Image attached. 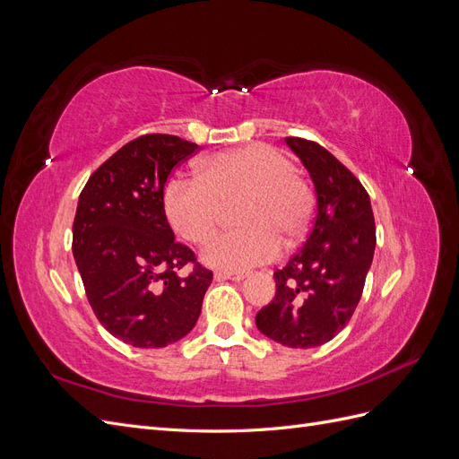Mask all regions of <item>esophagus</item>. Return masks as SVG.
I'll list each match as a JSON object with an SVG mask.
<instances>
[{"instance_id": "esophagus-1", "label": "esophagus", "mask_w": 459, "mask_h": 459, "mask_svg": "<svg viewBox=\"0 0 459 459\" xmlns=\"http://www.w3.org/2000/svg\"><path fill=\"white\" fill-rule=\"evenodd\" d=\"M216 280H231V281H241L247 277V272H216Z\"/></svg>"}]
</instances>
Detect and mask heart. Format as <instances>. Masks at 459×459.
Listing matches in <instances>:
<instances>
[{
    "label": "heart",
    "mask_w": 459,
    "mask_h": 459,
    "mask_svg": "<svg viewBox=\"0 0 459 459\" xmlns=\"http://www.w3.org/2000/svg\"><path fill=\"white\" fill-rule=\"evenodd\" d=\"M239 230L208 243L203 258L214 268L243 272L272 262L285 245L307 233L314 197L295 164L270 145L251 143L218 152L201 164L199 179L174 176L164 187L162 206L172 230L193 245L212 238L224 206L239 203Z\"/></svg>",
    "instance_id": "1"
}]
</instances>
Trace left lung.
Masks as SVG:
<instances>
[{"label": "left lung", "instance_id": "8db88e82", "mask_svg": "<svg viewBox=\"0 0 459 459\" xmlns=\"http://www.w3.org/2000/svg\"><path fill=\"white\" fill-rule=\"evenodd\" d=\"M285 143L310 172L316 214L300 251L273 272L275 297L256 327L290 349H312L351 322L373 260L375 220L364 186L327 149L302 137Z\"/></svg>", "mask_w": 459, "mask_h": 459}]
</instances>
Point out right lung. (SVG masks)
<instances>
[{"label": "right lung", "mask_w": 459, "mask_h": 459, "mask_svg": "<svg viewBox=\"0 0 459 459\" xmlns=\"http://www.w3.org/2000/svg\"><path fill=\"white\" fill-rule=\"evenodd\" d=\"M199 145L147 134L118 149L82 189L73 253L93 314L110 335L162 349L195 327L212 272L174 239L162 195L166 179ZM187 263L194 268L179 276Z\"/></svg>", "instance_id": "right-lung-1"}]
</instances>
